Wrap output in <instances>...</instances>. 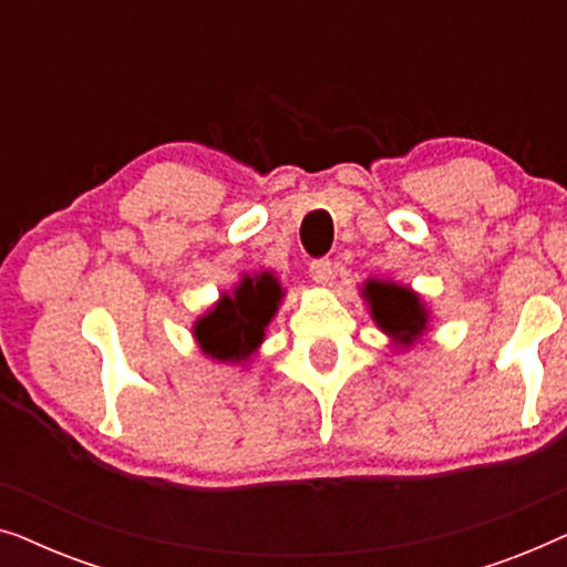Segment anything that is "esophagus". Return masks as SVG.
Returning <instances> with one entry per match:
<instances>
[{"label": "esophagus", "mask_w": 567, "mask_h": 567, "mask_svg": "<svg viewBox=\"0 0 567 567\" xmlns=\"http://www.w3.org/2000/svg\"><path fill=\"white\" fill-rule=\"evenodd\" d=\"M332 274H336V266H332V260H328V258L309 262V276H312V281H317V284H328Z\"/></svg>", "instance_id": "1"}]
</instances>
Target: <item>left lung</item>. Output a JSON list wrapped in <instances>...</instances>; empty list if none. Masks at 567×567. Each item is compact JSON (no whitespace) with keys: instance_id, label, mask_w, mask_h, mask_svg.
<instances>
[{"instance_id":"1","label":"left lung","mask_w":567,"mask_h":567,"mask_svg":"<svg viewBox=\"0 0 567 567\" xmlns=\"http://www.w3.org/2000/svg\"><path fill=\"white\" fill-rule=\"evenodd\" d=\"M367 297L371 301V315L384 332L405 340V343L410 338L421 336L425 328V312L413 291L394 284L369 281Z\"/></svg>"}]
</instances>
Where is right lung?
I'll use <instances>...</instances> for the list:
<instances>
[{
  "instance_id": "obj_1",
  "label": "right lung",
  "mask_w": 567,
  "mask_h": 567,
  "mask_svg": "<svg viewBox=\"0 0 567 567\" xmlns=\"http://www.w3.org/2000/svg\"><path fill=\"white\" fill-rule=\"evenodd\" d=\"M281 289L268 274L245 278L235 297H224L214 312L196 322V338L208 355L239 361L262 340V328L276 312Z\"/></svg>"
}]
</instances>
